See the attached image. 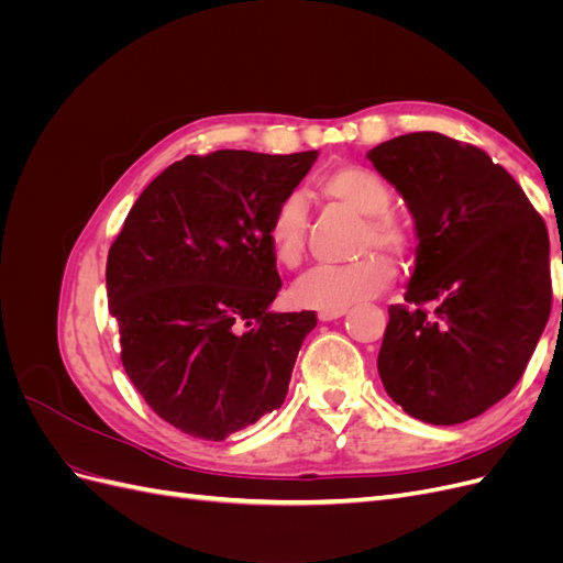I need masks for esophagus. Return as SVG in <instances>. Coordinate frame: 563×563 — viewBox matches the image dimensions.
<instances>
[{
    "label": "esophagus",
    "mask_w": 563,
    "mask_h": 563,
    "mask_svg": "<svg viewBox=\"0 0 563 563\" xmlns=\"http://www.w3.org/2000/svg\"><path fill=\"white\" fill-rule=\"evenodd\" d=\"M347 312V308H335V310H319V321H333V319H340Z\"/></svg>",
    "instance_id": "34e87169"
}]
</instances>
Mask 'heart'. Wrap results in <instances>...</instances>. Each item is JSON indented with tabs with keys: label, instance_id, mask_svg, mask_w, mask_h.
<instances>
[{
	"label": "heart",
	"instance_id": "b5f03b06",
	"mask_svg": "<svg viewBox=\"0 0 563 563\" xmlns=\"http://www.w3.org/2000/svg\"><path fill=\"white\" fill-rule=\"evenodd\" d=\"M319 187L327 197L366 216V228L360 240V251L364 255L354 263L319 265L310 269L294 284L291 298L302 308H350L354 302L380 294L391 284L397 267L389 261V255L382 252L387 250L391 255H406L411 246V232L395 213H389V185L366 166H338L319 178ZM305 234H308V209H305L300 195H288L277 203L267 223V242L279 265H300L305 255ZM373 247L384 250L373 252Z\"/></svg>",
	"mask_w": 563,
	"mask_h": 563
}]
</instances>
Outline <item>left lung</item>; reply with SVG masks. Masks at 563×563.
Returning <instances> with one entry per match:
<instances>
[{"mask_svg":"<svg viewBox=\"0 0 563 563\" xmlns=\"http://www.w3.org/2000/svg\"><path fill=\"white\" fill-rule=\"evenodd\" d=\"M368 159L418 232L406 305L387 310L380 380L422 422L482 416L515 389L550 319L544 220L500 164L444 133L397 135Z\"/></svg>","mask_w":563,"mask_h":563,"instance_id":"1","label":"left lung"}]
</instances>
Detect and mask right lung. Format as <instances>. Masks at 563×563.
<instances>
[{
  "label": "right lung",
  "mask_w": 563,
  "mask_h": 563,
  "mask_svg": "<svg viewBox=\"0 0 563 563\" xmlns=\"http://www.w3.org/2000/svg\"><path fill=\"white\" fill-rule=\"evenodd\" d=\"M314 159L317 150L187 155L145 187L110 246L124 371L185 434L223 441L286 399L317 314L269 312L282 279L267 223Z\"/></svg>",
  "instance_id": "add662e5"
}]
</instances>
